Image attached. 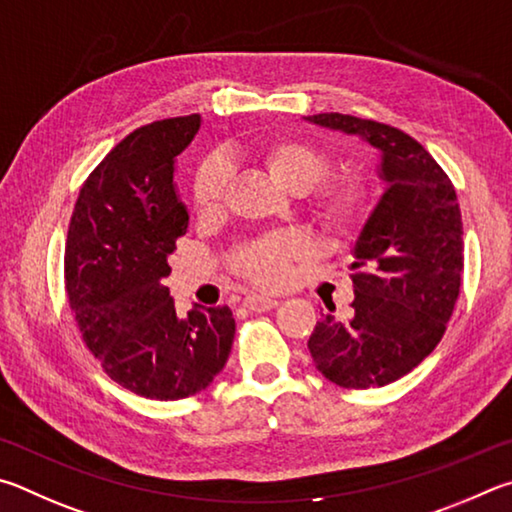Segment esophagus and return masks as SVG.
I'll list each match as a JSON object with an SVG mask.
<instances>
[{
	"instance_id": "1",
	"label": "esophagus",
	"mask_w": 512,
	"mask_h": 512,
	"mask_svg": "<svg viewBox=\"0 0 512 512\" xmlns=\"http://www.w3.org/2000/svg\"><path fill=\"white\" fill-rule=\"evenodd\" d=\"M242 306L251 312H267V310H274L279 306V299H272V297H258V294H249L242 301Z\"/></svg>"
}]
</instances>
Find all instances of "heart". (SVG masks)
<instances>
[{
  "mask_svg": "<svg viewBox=\"0 0 512 512\" xmlns=\"http://www.w3.org/2000/svg\"><path fill=\"white\" fill-rule=\"evenodd\" d=\"M242 157L256 161L285 191H308V211L317 229L328 240L353 238L364 227L371 213V191L364 179L337 175L324 179L330 170V157L315 143L294 137L258 139L238 150ZM229 168L224 159L211 155L202 159L193 177L195 211L211 218L222 209ZM308 254V245L294 233H276L270 238L251 240L231 254V265L240 276L258 288L274 290L288 283L292 263Z\"/></svg>",
  "mask_w": 512,
  "mask_h": 512,
  "instance_id": "obj_1",
  "label": "heart"
}]
</instances>
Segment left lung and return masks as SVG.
I'll return each instance as SVG.
<instances>
[{"instance_id": "1", "label": "left lung", "mask_w": 512, "mask_h": 512, "mask_svg": "<svg viewBox=\"0 0 512 512\" xmlns=\"http://www.w3.org/2000/svg\"><path fill=\"white\" fill-rule=\"evenodd\" d=\"M306 121L355 134L380 152L384 193L353 247L351 317H321L308 348L339 387H384L434 351L459 299L463 222L456 191L434 157L398 128L339 112Z\"/></svg>"}]
</instances>
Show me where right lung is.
Segmentation results:
<instances>
[{
    "label": "right lung",
    "mask_w": 512,
    "mask_h": 512,
    "mask_svg": "<svg viewBox=\"0 0 512 512\" xmlns=\"http://www.w3.org/2000/svg\"><path fill=\"white\" fill-rule=\"evenodd\" d=\"M200 123L188 114L130 132L87 177L67 231L65 285L80 335L114 382L150 400L209 387L236 335L227 306L182 317L164 285L188 231L175 157Z\"/></svg>",
    "instance_id": "obj_1"
}]
</instances>
